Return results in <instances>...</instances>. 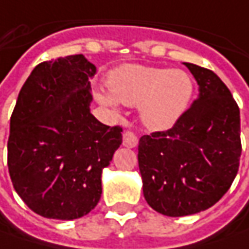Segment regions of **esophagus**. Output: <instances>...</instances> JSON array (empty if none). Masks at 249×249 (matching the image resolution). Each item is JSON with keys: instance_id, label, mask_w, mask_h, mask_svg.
I'll use <instances>...</instances> for the list:
<instances>
[{"instance_id": "obj_1", "label": "esophagus", "mask_w": 249, "mask_h": 249, "mask_svg": "<svg viewBox=\"0 0 249 249\" xmlns=\"http://www.w3.org/2000/svg\"><path fill=\"white\" fill-rule=\"evenodd\" d=\"M123 144L125 147H128V148H133V147L138 146V138H136V135L133 132L129 131L124 132V135H123Z\"/></svg>"}]
</instances>
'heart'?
Wrapping results in <instances>:
<instances>
[{"label":"heart","instance_id":"heart-1","mask_svg":"<svg viewBox=\"0 0 249 249\" xmlns=\"http://www.w3.org/2000/svg\"><path fill=\"white\" fill-rule=\"evenodd\" d=\"M110 91L98 89L96 101L113 113L120 103L139 106L140 120L150 131H167L188 111L195 83L182 69L125 64L107 77Z\"/></svg>","mask_w":249,"mask_h":249}]
</instances>
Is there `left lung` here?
Masks as SVG:
<instances>
[{
	"label": "left lung",
	"mask_w": 249,
	"mask_h": 249,
	"mask_svg": "<svg viewBox=\"0 0 249 249\" xmlns=\"http://www.w3.org/2000/svg\"><path fill=\"white\" fill-rule=\"evenodd\" d=\"M199 95L173 128L139 140V170L148 206L167 217L210 209L228 192L238 170L240 110L213 71L182 62Z\"/></svg>",
	"instance_id": "left-lung-1"
}]
</instances>
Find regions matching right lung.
I'll return each instance as SVG.
<instances>
[{"label":"right lung","instance_id":"right-lung-1","mask_svg":"<svg viewBox=\"0 0 249 249\" xmlns=\"http://www.w3.org/2000/svg\"><path fill=\"white\" fill-rule=\"evenodd\" d=\"M96 67L83 54L34 68L11 117L8 167L30 209L45 218L87 215L101 199L102 172L123 143V129L89 111Z\"/></svg>","mask_w":249,"mask_h":249}]
</instances>
